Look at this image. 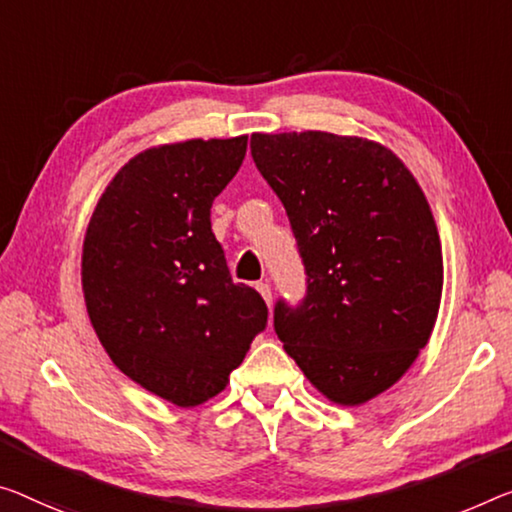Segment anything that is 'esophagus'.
I'll return each instance as SVG.
<instances>
[{
	"instance_id": "obj_1",
	"label": "esophagus",
	"mask_w": 512,
	"mask_h": 512,
	"mask_svg": "<svg viewBox=\"0 0 512 512\" xmlns=\"http://www.w3.org/2000/svg\"><path fill=\"white\" fill-rule=\"evenodd\" d=\"M256 290H258V293H261V297L265 300V304L270 306V304H272V288H270V283H267V281L256 283Z\"/></svg>"
}]
</instances>
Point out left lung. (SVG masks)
Returning a JSON list of instances; mask_svg holds the SVG:
<instances>
[{
	"label": "left lung",
	"instance_id": "obj_1",
	"mask_svg": "<svg viewBox=\"0 0 512 512\" xmlns=\"http://www.w3.org/2000/svg\"><path fill=\"white\" fill-rule=\"evenodd\" d=\"M251 157L306 270L304 302L274 306L283 350L332 403L364 405L407 373L435 327L444 263L426 194L364 137L254 132Z\"/></svg>",
	"mask_w": 512,
	"mask_h": 512
}]
</instances>
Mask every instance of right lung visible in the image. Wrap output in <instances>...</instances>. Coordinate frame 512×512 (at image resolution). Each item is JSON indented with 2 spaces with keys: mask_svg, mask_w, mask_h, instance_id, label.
Wrapping results in <instances>:
<instances>
[{
  "mask_svg": "<svg viewBox=\"0 0 512 512\" xmlns=\"http://www.w3.org/2000/svg\"><path fill=\"white\" fill-rule=\"evenodd\" d=\"M247 137L164 144L123 164L82 249L91 325L116 368L178 407L226 389L267 325L263 297L233 283L210 226Z\"/></svg>",
  "mask_w": 512,
  "mask_h": 512,
  "instance_id": "1",
  "label": "right lung"
}]
</instances>
